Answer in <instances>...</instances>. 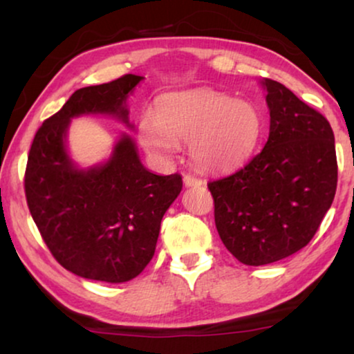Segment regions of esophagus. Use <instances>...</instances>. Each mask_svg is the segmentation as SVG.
<instances>
[{"mask_svg": "<svg viewBox=\"0 0 354 354\" xmlns=\"http://www.w3.org/2000/svg\"><path fill=\"white\" fill-rule=\"evenodd\" d=\"M183 183H185V187H201L203 180H201V178H198L195 176H190V174H188V176L183 177Z\"/></svg>", "mask_w": 354, "mask_h": 354, "instance_id": "34e87169", "label": "esophagus"}]
</instances>
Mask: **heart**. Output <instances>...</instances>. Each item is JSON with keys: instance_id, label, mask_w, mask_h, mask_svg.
I'll return each instance as SVG.
<instances>
[{"instance_id": "b5f03b06", "label": "heart", "mask_w": 354, "mask_h": 354, "mask_svg": "<svg viewBox=\"0 0 354 354\" xmlns=\"http://www.w3.org/2000/svg\"><path fill=\"white\" fill-rule=\"evenodd\" d=\"M263 114L246 100L211 90L167 93L154 115L140 122V140L149 153L169 158L178 142L190 143V158L205 172H230L248 161L263 133Z\"/></svg>"}]
</instances>
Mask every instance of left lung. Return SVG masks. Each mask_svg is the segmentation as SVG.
I'll list each match as a JSON object with an SVG mask.
<instances>
[{
	"label": "left lung",
	"instance_id": "8db88e82",
	"mask_svg": "<svg viewBox=\"0 0 354 354\" xmlns=\"http://www.w3.org/2000/svg\"><path fill=\"white\" fill-rule=\"evenodd\" d=\"M268 143L245 167L207 183L216 229L246 266H264L304 248L337 190L335 138L328 120L279 82L264 79Z\"/></svg>",
	"mask_w": 354,
	"mask_h": 354
}]
</instances>
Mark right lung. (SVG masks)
<instances>
[{
  "instance_id": "1",
  "label": "right lung",
  "mask_w": 354,
  "mask_h": 354,
  "mask_svg": "<svg viewBox=\"0 0 354 354\" xmlns=\"http://www.w3.org/2000/svg\"><path fill=\"white\" fill-rule=\"evenodd\" d=\"M143 77L127 74L72 93L37 130L28 151L26 198L48 250L79 277L120 283L151 261L164 212L182 190V176H156L122 135L104 164L79 169L67 154L71 119L109 114L129 124L125 106Z\"/></svg>"
}]
</instances>
